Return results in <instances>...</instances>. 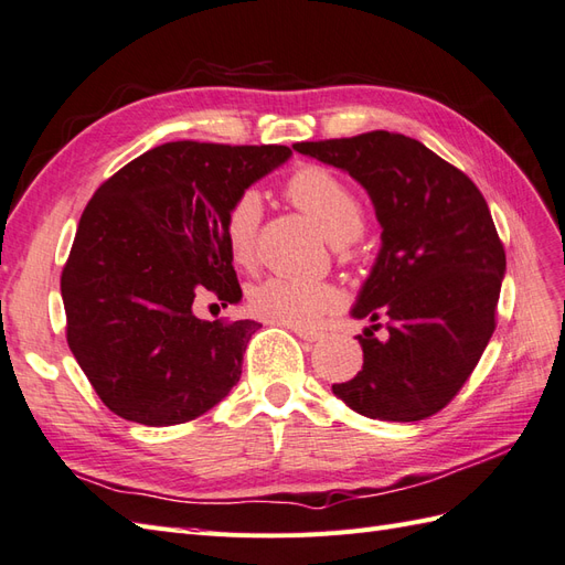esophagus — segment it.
I'll list each match as a JSON object with an SVG mask.
<instances>
[{
	"mask_svg": "<svg viewBox=\"0 0 565 565\" xmlns=\"http://www.w3.org/2000/svg\"><path fill=\"white\" fill-rule=\"evenodd\" d=\"M291 329H294V334L302 341H320L322 339V331H317V329H306V327H291Z\"/></svg>",
	"mask_w": 565,
	"mask_h": 565,
	"instance_id": "esophagus-1",
	"label": "esophagus"
}]
</instances>
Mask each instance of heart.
<instances>
[{
  "label": "heart",
  "instance_id": "b5f03b06",
  "mask_svg": "<svg viewBox=\"0 0 565 565\" xmlns=\"http://www.w3.org/2000/svg\"><path fill=\"white\" fill-rule=\"evenodd\" d=\"M286 195L334 245L355 241L365 226L363 202L324 167L308 164L296 169L286 183ZM259 214L263 205L257 193L245 191L224 216L226 253L238 267H250L255 259ZM341 302L343 294L334 284H306L279 277L259 281L248 291V310L259 320L281 327H315Z\"/></svg>",
  "mask_w": 565,
  "mask_h": 565
}]
</instances>
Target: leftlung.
Returning a JSON list of instances; mask_svg holds the SVG:
<instances>
[{"label": "left lung", "instance_id": "left-lung-1", "mask_svg": "<svg viewBox=\"0 0 565 565\" xmlns=\"http://www.w3.org/2000/svg\"><path fill=\"white\" fill-rule=\"evenodd\" d=\"M349 171L382 226V248L351 315L363 370L334 392L351 411L388 423L439 413L468 382L497 327L505 253L477 185L420 140L370 131L296 142ZM387 320V337L373 331Z\"/></svg>", "mask_w": 565, "mask_h": 565}]
</instances>
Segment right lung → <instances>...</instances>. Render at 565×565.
<instances>
[{
  "instance_id": "1",
  "label": "right lung",
  "mask_w": 565,
  "mask_h": 565,
  "mask_svg": "<svg viewBox=\"0 0 565 565\" xmlns=\"http://www.w3.org/2000/svg\"><path fill=\"white\" fill-rule=\"evenodd\" d=\"M286 145L177 140L119 169L85 207L62 271L66 341L105 406L169 427L214 408L241 380L257 322L198 320L212 291L241 300L224 216L281 167Z\"/></svg>"
}]
</instances>
